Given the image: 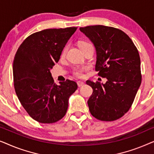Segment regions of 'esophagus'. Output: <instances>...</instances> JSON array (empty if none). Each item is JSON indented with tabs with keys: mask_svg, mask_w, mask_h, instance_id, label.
<instances>
[{
	"mask_svg": "<svg viewBox=\"0 0 154 154\" xmlns=\"http://www.w3.org/2000/svg\"><path fill=\"white\" fill-rule=\"evenodd\" d=\"M77 84H78V86H79V87H81V86L85 85V83H84V82H83V81H79L77 82Z\"/></svg>",
	"mask_w": 154,
	"mask_h": 154,
	"instance_id": "esophagus-1",
	"label": "esophagus"
}]
</instances>
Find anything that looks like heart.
Segmentation results:
<instances>
[{
  "label": "heart",
  "mask_w": 154,
  "mask_h": 154,
  "mask_svg": "<svg viewBox=\"0 0 154 154\" xmlns=\"http://www.w3.org/2000/svg\"><path fill=\"white\" fill-rule=\"evenodd\" d=\"M89 43H88V42H85V41H81L79 43V47L81 48V49L82 50L83 48H85V46H87L88 45H89ZM66 47H64V49L62 50V53H61V57H64L65 54H66ZM86 69L85 67H83V68H79V69H75L74 71H73V74H74L75 76H76L78 78H81L83 77V72L84 71H85Z\"/></svg>",
  "instance_id": "b5f03b06"
}]
</instances>
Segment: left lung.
<instances>
[{
	"instance_id": "1",
	"label": "left lung",
	"mask_w": 154,
	"mask_h": 154,
	"mask_svg": "<svg viewBox=\"0 0 154 154\" xmlns=\"http://www.w3.org/2000/svg\"><path fill=\"white\" fill-rule=\"evenodd\" d=\"M96 50L95 70L104 84L87 81L93 92L88 101L97 119L113 121L127 113L142 82L140 57L130 37L119 29L103 25L81 27Z\"/></svg>"
}]
</instances>
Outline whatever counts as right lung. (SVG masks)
Returning a JSON list of instances; mask_svg holds the SVG:
<instances>
[{"label":"right lung","mask_w":154,"mask_h":154,"mask_svg":"<svg viewBox=\"0 0 154 154\" xmlns=\"http://www.w3.org/2000/svg\"><path fill=\"white\" fill-rule=\"evenodd\" d=\"M76 29H48L33 33L23 41L14 56L12 71L16 94L29 115L39 123H52L62 119L69 97L78 88L77 83L70 80L56 85L50 73Z\"/></svg>","instance_id":"right-lung-1"}]
</instances>
